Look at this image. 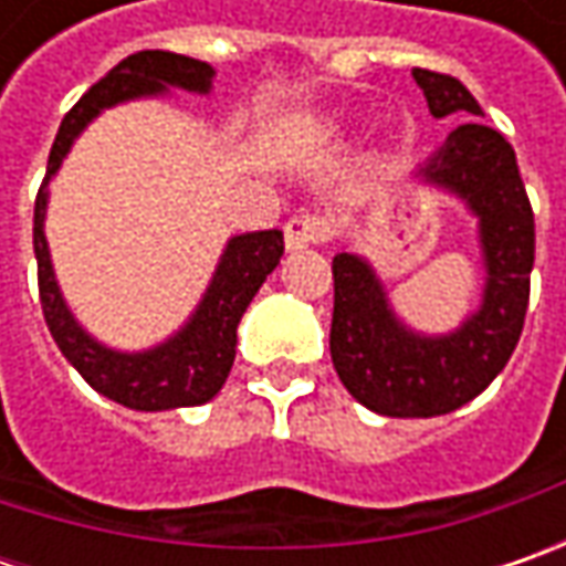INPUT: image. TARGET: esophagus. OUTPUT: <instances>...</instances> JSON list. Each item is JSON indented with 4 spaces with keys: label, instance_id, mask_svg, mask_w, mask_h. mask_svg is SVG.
<instances>
[{
    "label": "esophagus",
    "instance_id": "esophagus-1",
    "mask_svg": "<svg viewBox=\"0 0 566 566\" xmlns=\"http://www.w3.org/2000/svg\"><path fill=\"white\" fill-rule=\"evenodd\" d=\"M331 239V223L324 217H312V213H298L286 227H283V242L286 249L298 251L308 245H321Z\"/></svg>",
    "mask_w": 566,
    "mask_h": 566
}]
</instances>
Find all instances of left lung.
I'll return each mask as SVG.
<instances>
[{
  "label": "left lung",
  "instance_id": "8db88e82",
  "mask_svg": "<svg viewBox=\"0 0 566 566\" xmlns=\"http://www.w3.org/2000/svg\"><path fill=\"white\" fill-rule=\"evenodd\" d=\"M434 119H460L424 160L416 186L444 191L475 217L482 302L447 334L409 327L368 258H334L331 359L356 400L390 419H431L475 400L504 371L523 334L535 261V220L516 154L482 125V106L450 75L412 69Z\"/></svg>",
  "mask_w": 566,
  "mask_h": 566
}]
</instances>
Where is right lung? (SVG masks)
I'll return each instance as SVG.
<instances>
[{
	"instance_id": "1",
	"label": "right lung",
	"mask_w": 566,
	"mask_h": 566,
	"mask_svg": "<svg viewBox=\"0 0 566 566\" xmlns=\"http://www.w3.org/2000/svg\"><path fill=\"white\" fill-rule=\"evenodd\" d=\"M213 77H217L213 65L179 53H164V50H144V53L122 59L119 65L106 77H99L62 119L53 150H50L46 179L33 205V254H36L40 305H43V317H46L55 346L97 394L138 412L201 406L220 394L235 359L239 321L245 315L254 293L261 290V283L268 280V273H273L283 258V232L258 229V232L232 235L213 268L201 302L195 305L186 324L176 334L160 339L157 346L128 353V349H113L99 343L94 334H87L59 290L53 254L46 242L50 182L62 169V160L69 157L81 132L97 119L103 109H113L132 99L169 97V87L207 97L213 91Z\"/></svg>"
}]
</instances>
